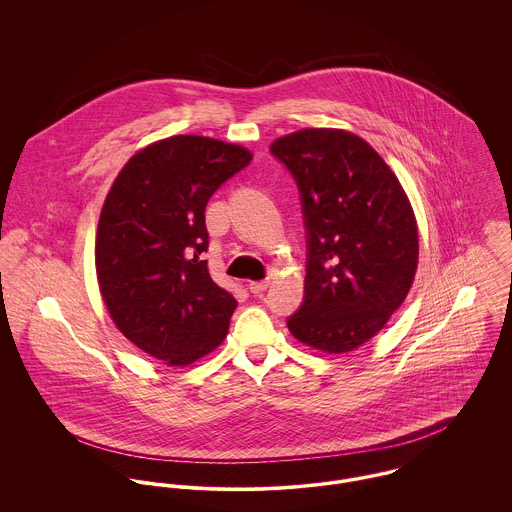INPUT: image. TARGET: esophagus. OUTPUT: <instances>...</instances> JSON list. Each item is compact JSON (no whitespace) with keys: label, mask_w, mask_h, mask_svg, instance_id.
<instances>
[{"label":"esophagus","mask_w":512,"mask_h":512,"mask_svg":"<svg viewBox=\"0 0 512 512\" xmlns=\"http://www.w3.org/2000/svg\"><path fill=\"white\" fill-rule=\"evenodd\" d=\"M268 286H270V280H260V282H250L248 284V288H250V292L256 293H262L266 292L268 290Z\"/></svg>","instance_id":"obj_1"}]
</instances>
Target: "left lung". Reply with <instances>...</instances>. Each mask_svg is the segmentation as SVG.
<instances>
[{
  "instance_id": "8db88e82",
  "label": "left lung",
  "mask_w": 512,
  "mask_h": 512,
  "mask_svg": "<svg viewBox=\"0 0 512 512\" xmlns=\"http://www.w3.org/2000/svg\"><path fill=\"white\" fill-rule=\"evenodd\" d=\"M301 191L305 297L293 337L327 355L370 341L404 303L418 268V222L378 151L347 130L303 128L272 142Z\"/></svg>"
}]
</instances>
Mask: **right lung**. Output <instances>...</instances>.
Segmentation results:
<instances>
[{"label": "right lung", "mask_w": 512, "mask_h": 512, "mask_svg": "<svg viewBox=\"0 0 512 512\" xmlns=\"http://www.w3.org/2000/svg\"><path fill=\"white\" fill-rule=\"evenodd\" d=\"M252 151L205 136H171L136 151L114 179L96 230V276L120 333L167 366H187L224 341L236 299L203 252L205 209Z\"/></svg>", "instance_id": "obj_1"}]
</instances>
